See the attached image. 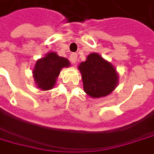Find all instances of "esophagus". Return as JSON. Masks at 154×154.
<instances>
[{"label": "esophagus", "instance_id": "obj_1", "mask_svg": "<svg viewBox=\"0 0 154 154\" xmlns=\"http://www.w3.org/2000/svg\"><path fill=\"white\" fill-rule=\"evenodd\" d=\"M70 59H71V62H72L73 64H76V63H77V59H78L77 54H76V53H72V54H71Z\"/></svg>", "mask_w": 154, "mask_h": 154}]
</instances>
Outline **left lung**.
<instances>
[{
  "label": "left lung",
  "instance_id": "1",
  "mask_svg": "<svg viewBox=\"0 0 154 154\" xmlns=\"http://www.w3.org/2000/svg\"><path fill=\"white\" fill-rule=\"evenodd\" d=\"M84 91L92 98L109 95L118 84V73L113 65L96 53L87 56L79 65Z\"/></svg>",
  "mask_w": 154,
  "mask_h": 154
}]
</instances>
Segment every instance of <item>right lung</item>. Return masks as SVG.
<instances>
[{
    "instance_id": "1",
    "label": "right lung",
    "mask_w": 154,
    "mask_h": 154,
    "mask_svg": "<svg viewBox=\"0 0 154 154\" xmlns=\"http://www.w3.org/2000/svg\"><path fill=\"white\" fill-rule=\"evenodd\" d=\"M69 66L70 62L66 58L53 51L48 52L36 62L32 72L37 87L43 91L52 89L62 69Z\"/></svg>"
}]
</instances>
